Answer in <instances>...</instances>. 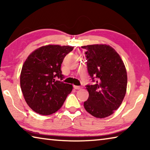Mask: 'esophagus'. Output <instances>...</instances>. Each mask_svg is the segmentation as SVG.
<instances>
[{"label": "esophagus", "mask_w": 150, "mask_h": 150, "mask_svg": "<svg viewBox=\"0 0 150 150\" xmlns=\"http://www.w3.org/2000/svg\"><path fill=\"white\" fill-rule=\"evenodd\" d=\"M73 87H74V88H75V89H77V90L81 89V88H82V87H80V86H76V85L73 86Z\"/></svg>", "instance_id": "1"}]
</instances>
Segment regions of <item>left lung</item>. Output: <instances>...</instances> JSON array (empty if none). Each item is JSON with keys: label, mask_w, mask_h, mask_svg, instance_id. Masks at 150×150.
<instances>
[{"label": "left lung", "mask_w": 150, "mask_h": 150, "mask_svg": "<svg viewBox=\"0 0 150 150\" xmlns=\"http://www.w3.org/2000/svg\"><path fill=\"white\" fill-rule=\"evenodd\" d=\"M88 75L95 85H86L88 98L85 110L96 118H105L120 106L126 95L127 73L120 55L107 45L83 46Z\"/></svg>", "instance_id": "1"}]
</instances>
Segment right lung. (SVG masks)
<instances>
[{"mask_svg": "<svg viewBox=\"0 0 150 150\" xmlns=\"http://www.w3.org/2000/svg\"><path fill=\"white\" fill-rule=\"evenodd\" d=\"M73 47L48 45L33 52L25 61L20 74V87L25 100L42 115L55 113L62 107L72 85L63 83L61 65Z\"/></svg>", "mask_w": 150, "mask_h": 150, "instance_id": "add662e5", "label": "right lung"}]
</instances>
